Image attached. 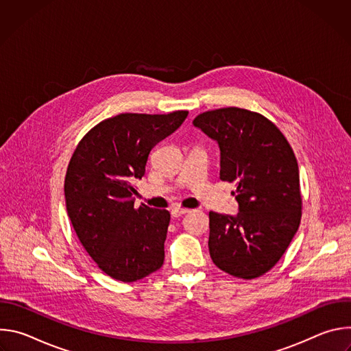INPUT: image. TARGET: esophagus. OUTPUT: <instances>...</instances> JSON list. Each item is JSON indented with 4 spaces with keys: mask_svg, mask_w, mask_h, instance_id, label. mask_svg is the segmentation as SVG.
I'll list each match as a JSON object with an SVG mask.
<instances>
[{
    "mask_svg": "<svg viewBox=\"0 0 351 351\" xmlns=\"http://www.w3.org/2000/svg\"><path fill=\"white\" fill-rule=\"evenodd\" d=\"M171 213H172V217H180V215L189 213V210L187 208H182V207H173Z\"/></svg>",
    "mask_w": 351,
    "mask_h": 351,
    "instance_id": "esophagus-1",
    "label": "esophagus"
}]
</instances>
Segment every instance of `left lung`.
Instances as JSON below:
<instances>
[{
    "label": "left lung",
    "mask_w": 351,
    "mask_h": 351,
    "mask_svg": "<svg viewBox=\"0 0 351 351\" xmlns=\"http://www.w3.org/2000/svg\"><path fill=\"white\" fill-rule=\"evenodd\" d=\"M193 125L218 141L219 178L236 183L237 217L208 214L213 263L234 278H258L282 258L302 221L293 148L272 121L239 107L203 112Z\"/></svg>",
    "instance_id": "left-lung-1"
}]
</instances>
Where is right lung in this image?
<instances>
[{
	"label": "right lung",
	"instance_id": "add662e5",
	"mask_svg": "<svg viewBox=\"0 0 351 351\" xmlns=\"http://www.w3.org/2000/svg\"><path fill=\"white\" fill-rule=\"evenodd\" d=\"M187 114L125 112L104 119L83 136L71 157L68 215L88 256L112 279L136 282L164 264L171 214L145 204L134 207L133 182L144 176L152 148Z\"/></svg>",
	"mask_w": 351,
	"mask_h": 351
}]
</instances>
